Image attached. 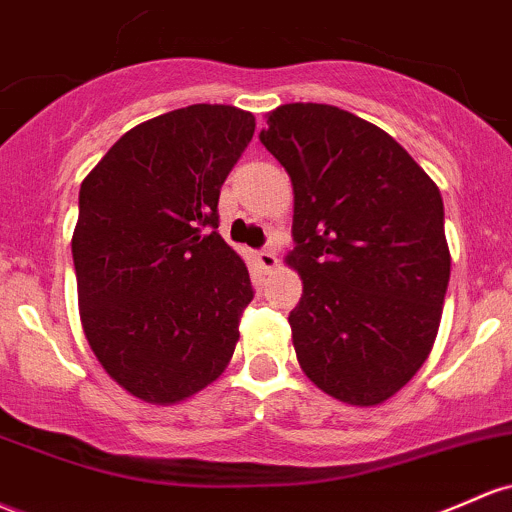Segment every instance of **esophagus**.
Here are the masks:
<instances>
[{
    "label": "esophagus",
    "mask_w": 512,
    "mask_h": 512,
    "mask_svg": "<svg viewBox=\"0 0 512 512\" xmlns=\"http://www.w3.org/2000/svg\"><path fill=\"white\" fill-rule=\"evenodd\" d=\"M257 265L267 269V272L277 267V252H274V247H265V250L257 252Z\"/></svg>",
    "instance_id": "obj_1"
}]
</instances>
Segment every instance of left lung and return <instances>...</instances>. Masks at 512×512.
Segmentation results:
<instances>
[{
    "label": "left lung",
    "instance_id": "1",
    "mask_svg": "<svg viewBox=\"0 0 512 512\" xmlns=\"http://www.w3.org/2000/svg\"><path fill=\"white\" fill-rule=\"evenodd\" d=\"M260 140L294 184L301 369L342 403L379 406L440 328L452 262L440 189L389 133L338 106H277Z\"/></svg>",
    "mask_w": 512,
    "mask_h": 512
}]
</instances>
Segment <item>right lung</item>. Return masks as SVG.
I'll return each mask as SVG.
<instances>
[{"label":"right lung","instance_id":"add662e5","mask_svg":"<svg viewBox=\"0 0 512 512\" xmlns=\"http://www.w3.org/2000/svg\"><path fill=\"white\" fill-rule=\"evenodd\" d=\"M252 133L250 111L192 104L123 133L84 177L72 233L82 328L140 401H184L233 357L255 291L216 230L218 196Z\"/></svg>","mask_w":512,"mask_h":512}]
</instances>
